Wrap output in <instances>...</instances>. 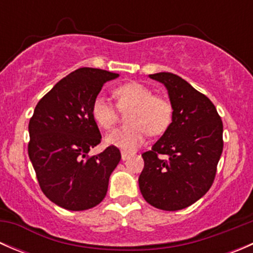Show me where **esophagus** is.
<instances>
[{
    "mask_svg": "<svg viewBox=\"0 0 253 253\" xmlns=\"http://www.w3.org/2000/svg\"><path fill=\"white\" fill-rule=\"evenodd\" d=\"M129 157H131V154H128V153L121 152V158H122V160H127Z\"/></svg>",
    "mask_w": 253,
    "mask_h": 253,
    "instance_id": "1",
    "label": "esophagus"
}]
</instances>
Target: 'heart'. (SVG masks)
<instances>
[{
  "instance_id": "b5f03b06",
  "label": "heart",
  "mask_w": 253,
  "mask_h": 253,
  "mask_svg": "<svg viewBox=\"0 0 253 253\" xmlns=\"http://www.w3.org/2000/svg\"><path fill=\"white\" fill-rule=\"evenodd\" d=\"M120 109H128L127 122L106 136V143L131 152L142 144L147 133L163 134L172 120V106L168 99L153 95L152 89L138 82H129L114 90ZM91 116L101 128L110 129L117 121L116 108L104 96L98 95L91 104Z\"/></svg>"
}]
</instances>
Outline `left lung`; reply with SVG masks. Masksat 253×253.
<instances>
[{"mask_svg":"<svg viewBox=\"0 0 253 253\" xmlns=\"http://www.w3.org/2000/svg\"><path fill=\"white\" fill-rule=\"evenodd\" d=\"M168 89L172 121L142 154L139 190L150 206L180 211L208 192L223 152V122L205 94L174 73L149 75Z\"/></svg>","mask_w":253,"mask_h":253,"instance_id":"8db88e82","label":"left lung"}]
</instances>
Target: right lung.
I'll use <instances>...</instances> for the list:
<instances>
[{
	"instance_id": "obj_1",
	"label": "right lung",
	"mask_w": 253,
	"mask_h": 253,
	"mask_svg": "<svg viewBox=\"0 0 253 253\" xmlns=\"http://www.w3.org/2000/svg\"><path fill=\"white\" fill-rule=\"evenodd\" d=\"M117 77L99 68H78L40 99L29 121L28 154L40 188L51 202L68 211L98 206L121 160L115 145L88 155L101 141L91 104L104 84Z\"/></svg>"
}]
</instances>
